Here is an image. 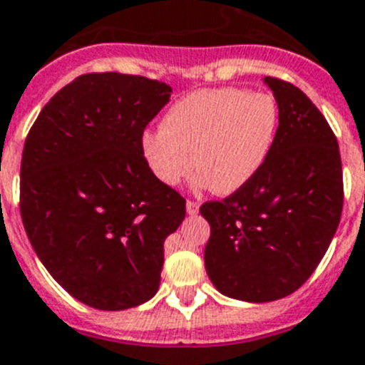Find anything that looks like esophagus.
Instances as JSON below:
<instances>
[{"mask_svg":"<svg viewBox=\"0 0 365 365\" xmlns=\"http://www.w3.org/2000/svg\"><path fill=\"white\" fill-rule=\"evenodd\" d=\"M185 209H187V215H191V217H195L196 213H198V209H200V205L196 204V202H187L185 204Z\"/></svg>","mask_w":365,"mask_h":365,"instance_id":"esophagus-1","label":"esophagus"}]
</instances>
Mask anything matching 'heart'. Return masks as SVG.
<instances>
[{
	"label": "heart",
	"instance_id": "obj_1",
	"mask_svg": "<svg viewBox=\"0 0 365 365\" xmlns=\"http://www.w3.org/2000/svg\"><path fill=\"white\" fill-rule=\"evenodd\" d=\"M277 128L272 95L240 88L192 91L169 108L161 128L141 135V154L163 185H178L196 167V189L235 195L261 173Z\"/></svg>",
	"mask_w": 365,
	"mask_h": 365
}]
</instances>
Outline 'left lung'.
Listing matches in <instances>:
<instances>
[{"label": "left lung", "mask_w": 365, "mask_h": 365, "mask_svg": "<svg viewBox=\"0 0 365 365\" xmlns=\"http://www.w3.org/2000/svg\"><path fill=\"white\" fill-rule=\"evenodd\" d=\"M279 128L261 173L200 213L211 226L204 261L227 297L268 303L296 292L312 275L340 224L344 182L338 141L299 88L264 77Z\"/></svg>", "instance_id": "left-lung-1"}]
</instances>
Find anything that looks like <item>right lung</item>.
Wrapping results in <instances>:
<instances>
[{"instance_id":"obj_1","label":"right lung","mask_w":365,"mask_h":365,"mask_svg":"<svg viewBox=\"0 0 365 365\" xmlns=\"http://www.w3.org/2000/svg\"><path fill=\"white\" fill-rule=\"evenodd\" d=\"M173 88L90 73L43 106L25 139L20 209L38 259L75 299L125 310L156 296L185 200L158 182L141 135Z\"/></svg>"}]
</instances>
